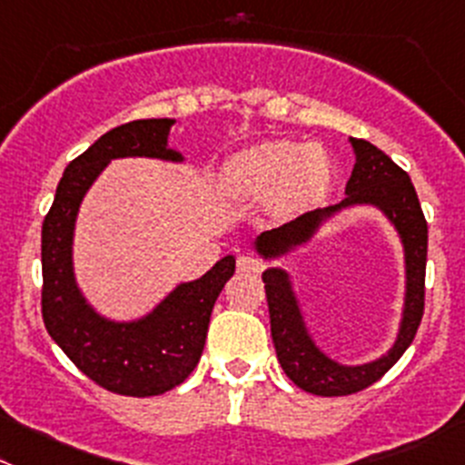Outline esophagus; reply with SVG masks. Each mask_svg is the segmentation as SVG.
<instances>
[{
	"instance_id": "34e87169",
	"label": "esophagus",
	"mask_w": 465,
	"mask_h": 465,
	"mask_svg": "<svg viewBox=\"0 0 465 465\" xmlns=\"http://www.w3.org/2000/svg\"><path fill=\"white\" fill-rule=\"evenodd\" d=\"M262 269H264L262 260L255 258V255H240V258H237V272L240 273L258 276V273H262Z\"/></svg>"
}]
</instances>
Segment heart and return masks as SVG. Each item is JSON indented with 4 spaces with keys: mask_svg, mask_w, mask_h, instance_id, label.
I'll list each match as a JSON object with an SVG mask.
<instances>
[{
    "mask_svg": "<svg viewBox=\"0 0 465 465\" xmlns=\"http://www.w3.org/2000/svg\"><path fill=\"white\" fill-rule=\"evenodd\" d=\"M225 193L242 201H260L278 193L282 203H308L320 198L331 183L329 154L320 145L273 139L246 148L221 169Z\"/></svg>",
    "mask_w": 465,
    "mask_h": 465,
    "instance_id": "heart-1",
    "label": "heart"
}]
</instances>
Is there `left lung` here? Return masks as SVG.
<instances>
[{"instance_id": "8db88e82", "label": "left lung", "mask_w": 465, "mask_h": 465, "mask_svg": "<svg viewBox=\"0 0 465 465\" xmlns=\"http://www.w3.org/2000/svg\"><path fill=\"white\" fill-rule=\"evenodd\" d=\"M356 163L347 183V198L326 210H312L296 216L290 223L262 232L255 240L264 258H273L292 246L302 244L315 232L322 221L333 212L356 203H372L386 212L388 219L400 230L406 253V308L401 322L400 338L395 347L379 361L344 368L331 361L315 347L303 326L302 312L290 290L287 273L281 269H267L262 273L264 292H267L269 320H272V340L276 347L278 362L292 383L302 391L322 397H342L365 391L383 377L401 358V353L413 342L418 326L424 315V272H427V221L420 207L418 193L409 173L400 169L383 150L365 139H351Z\"/></svg>"}]
</instances>
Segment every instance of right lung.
<instances>
[{
    "mask_svg": "<svg viewBox=\"0 0 465 465\" xmlns=\"http://www.w3.org/2000/svg\"><path fill=\"white\" fill-rule=\"evenodd\" d=\"M171 118L118 125L65 166L54 203L43 221L41 312L47 333L91 381L127 397H153L180 386L201 361L212 308L235 273L225 255L203 278L175 287L148 317L107 322L84 302L73 278V228L93 180L116 157L180 159L166 148Z\"/></svg>",
    "mask_w": 465,
    "mask_h": 465,
    "instance_id": "add662e5",
    "label": "right lung"
}]
</instances>
